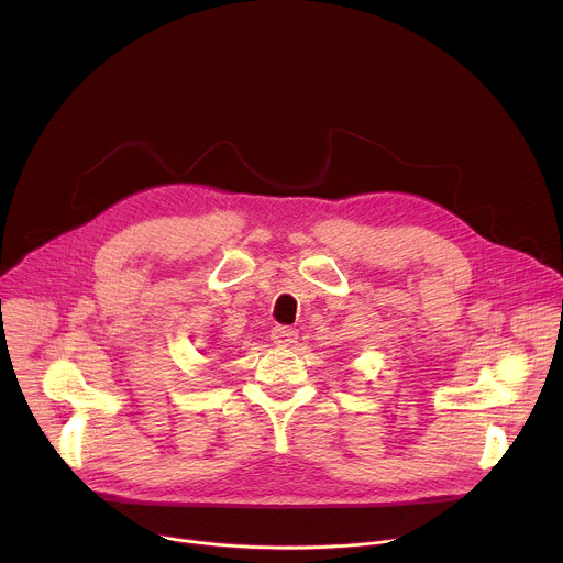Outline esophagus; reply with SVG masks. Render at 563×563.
Returning a JSON list of instances; mask_svg holds the SVG:
<instances>
[{
	"label": "esophagus",
	"mask_w": 563,
	"mask_h": 563,
	"mask_svg": "<svg viewBox=\"0 0 563 563\" xmlns=\"http://www.w3.org/2000/svg\"><path fill=\"white\" fill-rule=\"evenodd\" d=\"M296 339H298V332H296V330H291V328H285V325H276V328H272V341H274L276 345H280V347H289V345H294V343H296Z\"/></svg>",
	"instance_id": "esophagus-1"
}]
</instances>
